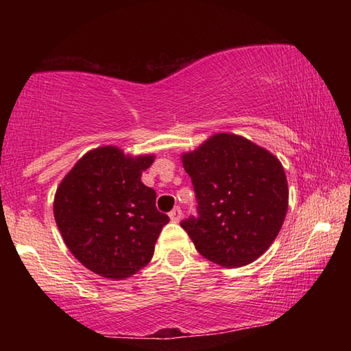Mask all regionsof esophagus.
Masks as SVG:
<instances>
[{
	"instance_id": "esophagus-1",
	"label": "esophagus",
	"mask_w": 351,
	"mask_h": 351,
	"mask_svg": "<svg viewBox=\"0 0 351 351\" xmlns=\"http://www.w3.org/2000/svg\"><path fill=\"white\" fill-rule=\"evenodd\" d=\"M169 215H170V219H171V221H173V223H178V221H180V219H181V217H182V210H181V207H178V206H176L173 210H170Z\"/></svg>"
}]
</instances>
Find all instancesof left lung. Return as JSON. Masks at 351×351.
<instances>
[{"mask_svg": "<svg viewBox=\"0 0 351 351\" xmlns=\"http://www.w3.org/2000/svg\"><path fill=\"white\" fill-rule=\"evenodd\" d=\"M197 198V217L181 228L197 251L224 268L257 260L288 210V182L278 159L241 136L219 133L182 156Z\"/></svg>", "mask_w": 351, "mask_h": 351, "instance_id": "obj_1", "label": "left lung"}]
</instances>
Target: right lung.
<instances>
[{
	"label": "right lung",
	"instance_id": "add662e5",
	"mask_svg": "<svg viewBox=\"0 0 351 351\" xmlns=\"http://www.w3.org/2000/svg\"><path fill=\"white\" fill-rule=\"evenodd\" d=\"M153 156L130 158L116 147L88 152L57 189L54 217L63 241L83 266L127 278L152 260L169 217L156 192L141 182Z\"/></svg>",
	"mask_w": 351,
	"mask_h": 351
}]
</instances>
